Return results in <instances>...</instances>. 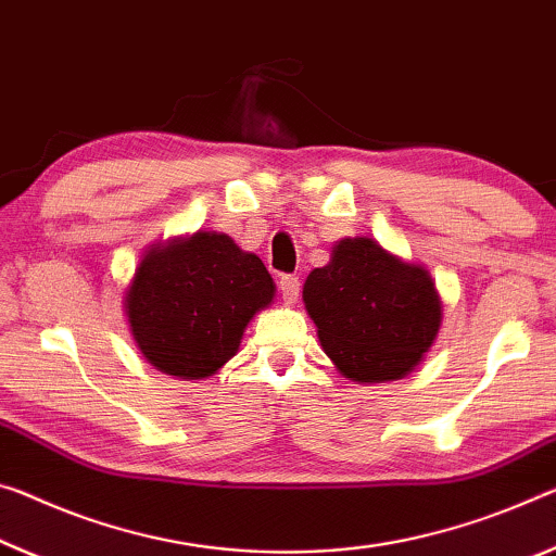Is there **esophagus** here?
<instances>
[{"label": "esophagus", "mask_w": 556, "mask_h": 556, "mask_svg": "<svg viewBox=\"0 0 556 556\" xmlns=\"http://www.w3.org/2000/svg\"><path fill=\"white\" fill-rule=\"evenodd\" d=\"M279 289H281V299L287 304H294L299 299V289H302V281H299L296 275H281L279 277Z\"/></svg>", "instance_id": "obj_1"}]
</instances>
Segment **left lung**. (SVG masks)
<instances>
[{
  "instance_id": "obj_1",
  "label": "left lung",
  "mask_w": 556,
  "mask_h": 556,
  "mask_svg": "<svg viewBox=\"0 0 556 556\" xmlns=\"http://www.w3.org/2000/svg\"><path fill=\"white\" fill-rule=\"evenodd\" d=\"M304 304L326 356L361 383L413 371L443 319L428 271L368 237L333 247L331 262L306 277Z\"/></svg>"
}]
</instances>
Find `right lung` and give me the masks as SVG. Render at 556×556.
<instances>
[{
	"mask_svg": "<svg viewBox=\"0 0 556 556\" xmlns=\"http://www.w3.org/2000/svg\"><path fill=\"white\" fill-rule=\"evenodd\" d=\"M275 299V281L257 254L230 237L198 232L153 247L126 294L130 331L155 368L205 378L230 361L244 326Z\"/></svg>",
	"mask_w": 556,
	"mask_h": 556,
	"instance_id": "1",
	"label": "right lung"
}]
</instances>
